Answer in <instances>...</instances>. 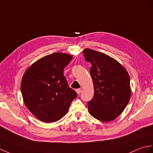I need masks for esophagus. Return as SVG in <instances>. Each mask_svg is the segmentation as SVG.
<instances>
[{"mask_svg":"<svg viewBox=\"0 0 153 153\" xmlns=\"http://www.w3.org/2000/svg\"><path fill=\"white\" fill-rule=\"evenodd\" d=\"M76 92L78 94H79L81 93V88H77V89H76Z\"/></svg>","mask_w":153,"mask_h":153,"instance_id":"34e87169","label":"esophagus"}]
</instances>
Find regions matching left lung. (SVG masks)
Returning a JSON list of instances; mask_svg holds the SVG:
<instances>
[{"instance_id":"8db88e82","label":"left lung","mask_w":153,"mask_h":153,"mask_svg":"<svg viewBox=\"0 0 153 153\" xmlns=\"http://www.w3.org/2000/svg\"><path fill=\"white\" fill-rule=\"evenodd\" d=\"M83 56L91 63L90 74L94 94L87 102L90 114L99 120L109 122L120 115L131 97L130 77L116 60L104 53L85 49Z\"/></svg>"}]
</instances>
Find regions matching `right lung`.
I'll use <instances>...</instances> for the list:
<instances>
[{
	"mask_svg": "<svg viewBox=\"0 0 153 153\" xmlns=\"http://www.w3.org/2000/svg\"><path fill=\"white\" fill-rule=\"evenodd\" d=\"M72 59L68 54L52 53L35 62L24 74L21 83L24 103L41 121H57L77 97L63 73Z\"/></svg>",
	"mask_w": 153,
	"mask_h": 153,
	"instance_id": "1",
	"label": "right lung"
}]
</instances>
